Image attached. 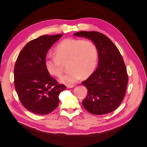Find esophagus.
I'll return each mask as SVG.
<instances>
[{
	"label": "esophagus",
	"mask_w": 147,
	"mask_h": 147,
	"mask_svg": "<svg viewBox=\"0 0 147 147\" xmlns=\"http://www.w3.org/2000/svg\"><path fill=\"white\" fill-rule=\"evenodd\" d=\"M75 86V85H74V84H69V85L67 86V88H72Z\"/></svg>",
	"instance_id": "1"
}]
</instances>
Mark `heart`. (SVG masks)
I'll use <instances>...</instances> for the list:
<instances>
[{"mask_svg": "<svg viewBox=\"0 0 147 147\" xmlns=\"http://www.w3.org/2000/svg\"><path fill=\"white\" fill-rule=\"evenodd\" d=\"M55 55L45 57V68L50 75L60 77L63 72V64L68 62L70 70L60 78V82L65 84L77 82L82 76L90 77L96 67L98 58L97 47L90 40H64L55 48Z\"/></svg>", "mask_w": 147, "mask_h": 147, "instance_id": "heart-1", "label": "heart"}]
</instances>
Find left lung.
<instances>
[{"label": "left lung", "instance_id": "1", "mask_svg": "<svg viewBox=\"0 0 147 147\" xmlns=\"http://www.w3.org/2000/svg\"><path fill=\"white\" fill-rule=\"evenodd\" d=\"M75 36L90 39L97 47L98 67L82 84L88 89L83 105L88 112L104 115L117 109L126 94L128 76L122 56L111 40L96 31H80Z\"/></svg>", "mask_w": 147, "mask_h": 147}]
</instances>
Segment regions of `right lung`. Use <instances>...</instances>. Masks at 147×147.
Masks as SVG:
<instances>
[{"label": "right lung", "instance_id": "right-lung-1", "mask_svg": "<svg viewBox=\"0 0 147 147\" xmlns=\"http://www.w3.org/2000/svg\"><path fill=\"white\" fill-rule=\"evenodd\" d=\"M63 34L42 35L28 42L18 56L14 83L25 109L37 115H47L59 104V95L66 89L52 78L45 68L48 51Z\"/></svg>", "mask_w": 147, "mask_h": 147}]
</instances>
